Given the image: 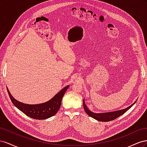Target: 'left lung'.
<instances>
[{
  "mask_svg": "<svg viewBox=\"0 0 147 147\" xmlns=\"http://www.w3.org/2000/svg\"><path fill=\"white\" fill-rule=\"evenodd\" d=\"M136 102L134 104H132L130 106H129L128 107L124 109L119 110H117V111H114V112H105V113H94V112H91L90 110H89L88 107L86 105L85 103H84V99H83V104L84 109V110H85L86 113L89 115V116L97 120V121L107 122V121H112V120L117 118L118 117H120L121 115L124 114L136 103Z\"/></svg>",
  "mask_w": 147,
  "mask_h": 147,
  "instance_id": "obj_1",
  "label": "left lung"
}]
</instances>
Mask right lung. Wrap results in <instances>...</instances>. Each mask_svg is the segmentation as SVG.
Instances as JSON below:
<instances>
[{
	"instance_id": "right-lung-1",
	"label": "right lung",
	"mask_w": 147,
	"mask_h": 147,
	"mask_svg": "<svg viewBox=\"0 0 147 147\" xmlns=\"http://www.w3.org/2000/svg\"><path fill=\"white\" fill-rule=\"evenodd\" d=\"M69 87V85L64 87L52 99L39 104H27L17 100L12 96L8 89H7L12 103L16 108L33 119H45L54 116L57 112L61 107L63 97Z\"/></svg>"
}]
</instances>
